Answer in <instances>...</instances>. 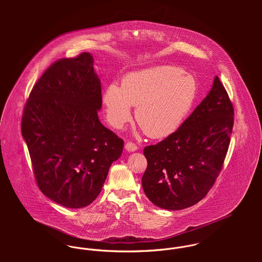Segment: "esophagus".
Listing matches in <instances>:
<instances>
[{
  "label": "esophagus",
  "mask_w": 262,
  "mask_h": 262,
  "mask_svg": "<svg viewBox=\"0 0 262 262\" xmlns=\"http://www.w3.org/2000/svg\"><path fill=\"white\" fill-rule=\"evenodd\" d=\"M125 149L127 150V151H129V152H134V151H136V150L138 149V147H137V145L134 144L133 142H127V143L125 144Z\"/></svg>",
  "instance_id": "34e87169"
}]
</instances>
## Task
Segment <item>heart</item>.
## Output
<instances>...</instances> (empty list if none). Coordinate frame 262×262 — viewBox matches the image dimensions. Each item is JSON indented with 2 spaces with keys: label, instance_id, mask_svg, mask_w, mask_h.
Wrapping results in <instances>:
<instances>
[{
  "label": "heart",
  "instance_id": "1",
  "mask_svg": "<svg viewBox=\"0 0 262 262\" xmlns=\"http://www.w3.org/2000/svg\"><path fill=\"white\" fill-rule=\"evenodd\" d=\"M195 91L190 75L176 67L159 66L125 75L121 86L108 85L103 104L113 127L123 128L131 119L134 106L135 119L144 132L162 138L181 126L193 104Z\"/></svg>",
  "mask_w": 262,
  "mask_h": 262
}]
</instances>
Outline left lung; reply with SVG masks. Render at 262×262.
I'll return each instance as SVG.
<instances>
[{
    "label": "left lung",
    "instance_id": "8db88e82",
    "mask_svg": "<svg viewBox=\"0 0 262 262\" xmlns=\"http://www.w3.org/2000/svg\"><path fill=\"white\" fill-rule=\"evenodd\" d=\"M234 109L216 75L207 97L181 127L143 153L145 194L157 207L177 211L203 200L218 178L230 144Z\"/></svg>",
    "mask_w": 262,
    "mask_h": 262
}]
</instances>
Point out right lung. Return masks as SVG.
<instances>
[{"instance_id": "add662e5", "label": "right lung", "mask_w": 262, "mask_h": 262, "mask_svg": "<svg viewBox=\"0 0 262 262\" xmlns=\"http://www.w3.org/2000/svg\"><path fill=\"white\" fill-rule=\"evenodd\" d=\"M101 80L83 52L52 63L33 86L21 130L40 190L71 209L92 204L124 141L99 120Z\"/></svg>"}]
</instances>
